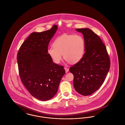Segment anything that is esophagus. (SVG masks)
I'll use <instances>...</instances> for the list:
<instances>
[{"instance_id":"1","label":"esophagus","mask_w":125,"mask_h":125,"mask_svg":"<svg viewBox=\"0 0 125 125\" xmlns=\"http://www.w3.org/2000/svg\"><path fill=\"white\" fill-rule=\"evenodd\" d=\"M64 69H65V73H67L69 71V69L68 68H67V67H64Z\"/></svg>"}]
</instances>
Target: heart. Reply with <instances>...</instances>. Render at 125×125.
Wrapping results in <instances>:
<instances>
[{"label":"heart","mask_w":125,"mask_h":125,"mask_svg":"<svg viewBox=\"0 0 125 125\" xmlns=\"http://www.w3.org/2000/svg\"><path fill=\"white\" fill-rule=\"evenodd\" d=\"M53 46L48 48L47 53L56 64H59L62 59L75 64L83 57L85 51V40L79 34H64L56 38Z\"/></svg>","instance_id":"obj_1"}]
</instances>
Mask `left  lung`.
Wrapping results in <instances>:
<instances>
[{
    "label": "left lung",
    "instance_id": "left-lung-1",
    "mask_svg": "<svg viewBox=\"0 0 125 125\" xmlns=\"http://www.w3.org/2000/svg\"><path fill=\"white\" fill-rule=\"evenodd\" d=\"M83 34L85 52L82 59L70 68L73 86L83 95H90L99 89L110 68V59L105 44L89 29H77Z\"/></svg>",
    "mask_w": 125,
    "mask_h": 125
}]
</instances>
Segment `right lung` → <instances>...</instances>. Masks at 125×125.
Masks as SVG:
<instances>
[{
	"mask_svg": "<svg viewBox=\"0 0 125 125\" xmlns=\"http://www.w3.org/2000/svg\"><path fill=\"white\" fill-rule=\"evenodd\" d=\"M57 26L41 32H33L21 44L17 54L19 75L30 94L41 101L52 98L65 73L64 66L56 64L47 53L48 44Z\"/></svg>",
	"mask_w": 125,
	"mask_h": 125,
	"instance_id": "1",
	"label": "right lung"
}]
</instances>
